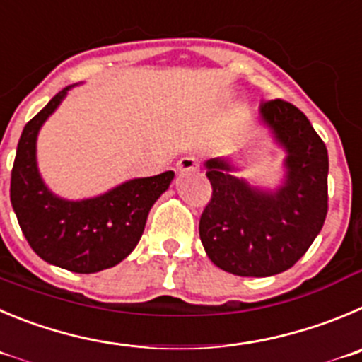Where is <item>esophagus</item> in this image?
Wrapping results in <instances>:
<instances>
[{
  "mask_svg": "<svg viewBox=\"0 0 362 362\" xmlns=\"http://www.w3.org/2000/svg\"><path fill=\"white\" fill-rule=\"evenodd\" d=\"M198 170V160L194 157H182L180 160L177 162V171L180 175L189 173V171Z\"/></svg>",
  "mask_w": 362,
  "mask_h": 362,
  "instance_id": "obj_1",
  "label": "esophagus"
}]
</instances>
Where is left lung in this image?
<instances>
[{
  "label": "left lung",
  "mask_w": 362,
  "mask_h": 362,
  "mask_svg": "<svg viewBox=\"0 0 362 362\" xmlns=\"http://www.w3.org/2000/svg\"><path fill=\"white\" fill-rule=\"evenodd\" d=\"M261 121L286 150V177L275 191L234 177L227 158L205 162L211 202L200 218L205 253L223 272L269 276L291 268L309 250L329 209L327 146L305 114L284 100L264 101Z\"/></svg>",
  "instance_id": "left-lung-1"
}]
</instances>
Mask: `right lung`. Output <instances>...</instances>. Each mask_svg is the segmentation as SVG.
<instances>
[{
    "instance_id": "add662e5",
    "label": "right lung",
    "mask_w": 362,
    "mask_h": 362,
    "mask_svg": "<svg viewBox=\"0 0 362 362\" xmlns=\"http://www.w3.org/2000/svg\"><path fill=\"white\" fill-rule=\"evenodd\" d=\"M71 87L57 93L26 123L13 160L10 202L26 241L42 261L74 273H96L130 255L148 212L175 173L134 178L87 200H64L49 191L37 168V135Z\"/></svg>"
}]
</instances>
